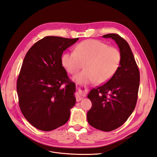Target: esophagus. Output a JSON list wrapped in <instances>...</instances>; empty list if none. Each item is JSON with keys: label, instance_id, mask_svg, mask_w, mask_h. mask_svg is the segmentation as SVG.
<instances>
[{"label": "esophagus", "instance_id": "1", "mask_svg": "<svg viewBox=\"0 0 157 157\" xmlns=\"http://www.w3.org/2000/svg\"><path fill=\"white\" fill-rule=\"evenodd\" d=\"M84 95H83V96H82H82H80V95H78V97L77 98V101H80L84 98Z\"/></svg>", "mask_w": 157, "mask_h": 157}]
</instances>
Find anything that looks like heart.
I'll list each match as a JSON object with an SVG mask.
<instances>
[{
  "label": "heart",
  "mask_w": 157,
  "mask_h": 157,
  "mask_svg": "<svg viewBox=\"0 0 157 157\" xmlns=\"http://www.w3.org/2000/svg\"><path fill=\"white\" fill-rule=\"evenodd\" d=\"M121 61L120 51L115 47L98 40H86L79 43L75 52H65L61 62L67 72L76 75L74 80L79 84L96 82L105 83L115 74Z\"/></svg>",
  "instance_id": "b5f03b06"
}]
</instances>
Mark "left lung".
<instances>
[{"mask_svg": "<svg viewBox=\"0 0 157 157\" xmlns=\"http://www.w3.org/2000/svg\"><path fill=\"white\" fill-rule=\"evenodd\" d=\"M115 41L121 54V61L115 74L88 95L92 106L87 113L90 125L110 132L122 126L136 107L140 86V71L128 42L117 34L103 35Z\"/></svg>", "mask_w": 157, "mask_h": 157, "instance_id": "left-lung-1", "label": "left lung"}]
</instances>
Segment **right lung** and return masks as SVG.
Masks as SVG:
<instances>
[{
	"label": "right lung",
	"mask_w": 157,
	"mask_h": 157,
	"mask_svg": "<svg viewBox=\"0 0 157 157\" xmlns=\"http://www.w3.org/2000/svg\"><path fill=\"white\" fill-rule=\"evenodd\" d=\"M78 40L45 36L31 46L23 59L17 80L19 105L37 129L53 130L69 120L76 89L62 66L61 56Z\"/></svg>",
	"instance_id": "right-lung-1"
}]
</instances>
